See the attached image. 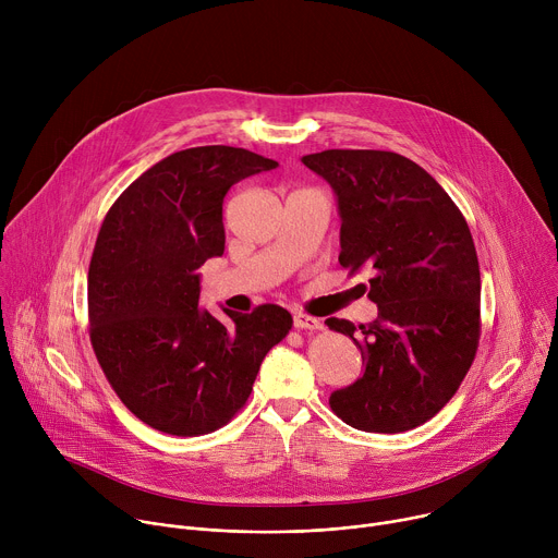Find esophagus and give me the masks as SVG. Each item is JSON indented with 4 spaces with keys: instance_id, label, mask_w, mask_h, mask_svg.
Wrapping results in <instances>:
<instances>
[{
    "instance_id": "obj_1",
    "label": "esophagus",
    "mask_w": 558,
    "mask_h": 558,
    "mask_svg": "<svg viewBox=\"0 0 558 558\" xmlns=\"http://www.w3.org/2000/svg\"><path fill=\"white\" fill-rule=\"evenodd\" d=\"M293 327H295V329H304V331H317V329H323L320 320H317V317L306 315V313H293Z\"/></svg>"
}]
</instances>
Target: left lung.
Here are the masks:
<instances>
[{
	"label": "left lung",
	"instance_id": "1",
	"mask_svg": "<svg viewBox=\"0 0 558 558\" xmlns=\"http://www.w3.org/2000/svg\"><path fill=\"white\" fill-rule=\"evenodd\" d=\"M302 163L336 192L340 265L373 269L377 320L329 317L366 362L333 390L342 422L366 433H404L435 417L480 347L482 276L468 222L444 187L411 158L381 149H325Z\"/></svg>",
	"mask_w": 558,
	"mask_h": 558
}]
</instances>
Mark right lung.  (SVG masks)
<instances>
[{
	"label": "right lung",
	"mask_w": 558,
	"mask_h": 558,
	"mask_svg": "<svg viewBox=\"0 0 558 558\" xmlns=\"http://www.w3.org/2000/svg\"><path fill=\"white\" fill-rule=\"evenodd\" d=\"M276 168L243 147L181 149L106 214L88 271L90 340L119 400L156 430L196 437L225 426L293 325L278 304L222 308L231 325L198 308V267L225 252V194Z\"/></svg>",
	"instance_id": "add662e5"
}]
</instances>
